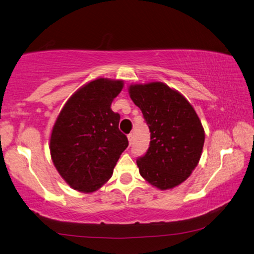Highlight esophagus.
Instances as JSON below:
<instances>
[{
    "mask_svg": "<svg viewBox=\"0 0 254 254\" xmlns=\"http://www.w3.org/2000/svg\"><path fill=\"white\" fill-rule=\"evenodd\" d=\"M133 138H134V136H133V134H132V133H130V134L127 135V140H128V143H130V146H131V143L133 142Z\"/></svg>",
    "mask_w": 254,
    "mask_h": 254,
    "instance_id": "1",
    "label": "esophagus"
}]
</instances>
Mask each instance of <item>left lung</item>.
Segmentation results:
<instances>
[{
	"label": "left lung",
	"mask_w": 254,
	"mask_h": 254,
	"mask_svg": "<svg viewBox=\"0 0 254 254\" xmlns=\"http://www.w3.org/2000/svg\"><path fill=\"white\" fill-rule=\"evenodd\" d=\"M128 95L150 130L147 154L136 160L140 175L159 190L183 183L198 166L204 130L189 100L166 83H133Z\"/></svg>",
	"instance_id": "8db88e82"
}]
</instances>
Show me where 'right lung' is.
<instances>
[{"instance_id": "add662e5", "label": "right lung", "mask_w": 254, "mask_h": 254, "mask_svg": "<svg viewBox=\"0 0 254 254\" xmlns=\"http://www.w3.org/2000/svg\"><path fill=\"white\" fill-rule=\"evenodd\" d=\"M123 86V80H91L67 99L55 121L51 157L73 190L92 193L102 188L127 147V135L119 130L120 114L111 108Z\"/></svg>"}]
</instances>
